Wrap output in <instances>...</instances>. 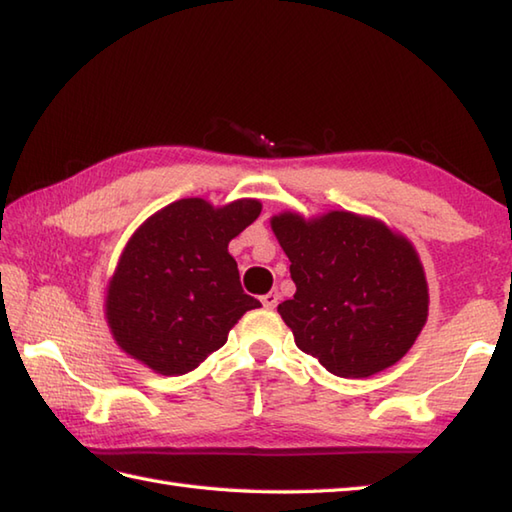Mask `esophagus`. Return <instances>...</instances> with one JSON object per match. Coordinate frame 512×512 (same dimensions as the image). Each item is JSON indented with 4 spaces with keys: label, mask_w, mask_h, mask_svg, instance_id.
<instances>
[{
    "label": "esophagus",
    "mask_w": 512,
    "mask_h": 512,
    "mask_svg": "<svg viewBox=\"0 0 512 512\" xmlns=\"http://www.w3.org/2000/svg\"><path fill=\"white\" fill-rule=\"evenodd\" d=\"M278 292H269V294H265V296H260V303H263L265 307H269V310H274V307L278 305Z\"/></svg>",
    "instance_id": "34e87169"
}]
</instances>
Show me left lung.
<instances>
[{"mask_svg": "<svg viewBox=\"0 0 512 512\" xmlns=\"http://www.w3.org/2000/svg\"><path fill=\"white\" fill-rule=\"evenodd\" d=\"M272 229L294 298L278 305L298 350L327 372L365 379L397 363L428 318V283L408 238L352 211L314 220L285 211Z\"/></svg>", "mask_w": 512, "mask_h": 512, "instance_id": "obj_1", "label": "left lung"}]
</instances>
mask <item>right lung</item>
<instances>
[{
    "mask_svg": "<svg viewBox=\"0 0 512 512\" xmlns=\"http://www.w3.org/2000/svg\"><path fill=\"white\" fill-rule=\"evenodd\" d=\"M252 198L214 207L182 198L144 220L106 287V321L124 352L153 372L196 370L260 303L240 287L229 240L254 223Z\"/></svg>",
    "mask_w": 512,
    "mask_h": 512,
    "instance_id": "add662e5",
    "label": "right lung"
}]
</instances>
